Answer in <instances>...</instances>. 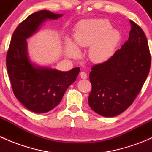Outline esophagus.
I'll return each mask as SVG.
<instances>
[{"mask_svg":"<svg viewBox=\"0 0 152 152\" xmlns=\"http://www.w3.org/2000/svg\"><path fill=\"white\" fill-rule=\"evenodd\" d=\"M80 76H81V78H82V79H87V74L85 73V72L82 71V72H81V73H80Z\"/></svg>","mask_w":152,"mask_h":152,"instance_id":"obj_1","label":"esophagus"}]
</instances>
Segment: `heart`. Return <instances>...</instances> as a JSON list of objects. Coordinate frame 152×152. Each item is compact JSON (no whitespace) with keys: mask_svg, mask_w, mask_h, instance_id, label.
Wrapping results in <instances>:
<instances>
[{"mask_svg":"<svg viewBox=\"0 0 152 152\" xmlns=\"http://www.w3.org/2000/svg\"><path fill=\"white\" fill-rule=\"evenodd\" d=\"M77 46L89 47L88 58L92 62L102 64L108 61L114 53L121 41V33L112 28L106 19H90L80 21L76 25L73 34ZM73 42L67 39L65 50L69 57L76 58L79 51Z\"/></svg>","mask_w":152,"mask_h":152,"instance_id":"b5f03b06","label":"heart"}]
</instances>
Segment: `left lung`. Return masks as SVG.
I'll use <instances>...</instances> for the list:
<instances>
[{"label":"left lung","instance_id":"8db88e82","mask_svg":"<svg viewBox=\"0 0 152 152\" xmlns=\"http://www.w3.org/2000/svg\"><path fill=\"white\" fill-rule=\"evenodd\" d=\"M129 39L104 63L94 65L89 77L90 108L100 115L114 117L125 111L149 73L151 55L143 31L130 20Z\"/></svg>","mask_w":152,"mask_h":152}]
</instances>
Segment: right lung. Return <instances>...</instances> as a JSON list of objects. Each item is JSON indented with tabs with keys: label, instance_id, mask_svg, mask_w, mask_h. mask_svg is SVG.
Here are the masks:
<instances>
[{
	"label": "right lung",
	"instance_id": "right-lung-1",
	"mask_svg": "<svg viewBox=\"0 0 152 152\" xmlns=\"http://www.w3.org/2000/svg\"><path fill=\"white\" fill-rule=\"evenodd\" d=\"M62 14L42 10L29 15L12 35L7 54V67L14 94L31 112L45 113L56 107L65 91L76 81L79 67L60 71L32 63L27 48L28 38L47 20H56Z\"/></svg>",
	"mask_w": 152,
	"mask_h": 152
}]
</instances>
